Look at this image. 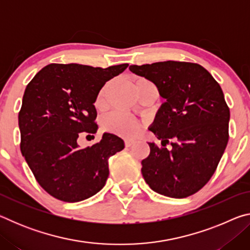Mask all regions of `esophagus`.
Masks as SVG:
<instances>
[{
  "instance_id": "1",
  "label": "esophagus",
  "mask_w": 250,
  "mask_h": 250,
  "mask_svg": "<svg viewBox=\"0 0 250 250\" xmlns=\"http://www.w3.org/2000/svg\"><path fill=\"white\" fill-rule=\"evenodd\" d=\"M134 140H130V139H129V140H125V146H132V145H134Z\"/></svg>"
}]
</instances>
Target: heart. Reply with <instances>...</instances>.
<instances>
[{"mask_svg": "<svg viewBox=\"0 0 250 250\" xmlns=\"http://www.w3.org/2000/svg\"><path fill=\"white\" fill-rule=\"evenodd\" d=\"M141 82H147V80L140 78L135 82V83ZM104 90L105 87L100 90L98 97H97V105L103 104ZM103 126L104 130L109 131V132L118 134L124 138H132L134 135H137L141 129V125L138 120H135L132 117L119 112L110 113L109 116L105 117L103 121Z\"/></svg>", "mask_w": 250, "mask_h": 250, "instance_id": "1", "label": "heart"}]
</instances>
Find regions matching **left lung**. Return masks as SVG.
<instances>
[{
    "label": "left lung",
    "instance_id": "1",
    "mask_svg": "<svg viewBox=\"0 0 250 250\" xmlns=\"http://www.w3.org/2000/svg\"><path fill=\"white\" fill-rule=\"evenodd\" d=\"M129 69L153 83L166 100L149 126L162 146L149 143L150 154L141 162L143 179L161 195H192L214 174L228 142L230 113L222 88L193 62L167 61Z\"/></svg>",
    "mask_w": 250,
    "mask_h": 250
}]
</instances>
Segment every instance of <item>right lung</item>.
<instances>
[{"label": "right lung", "mask_w": 250, "mask_h": 250, "mask_svg": "<svg viewBox=\"0 0 250 250\" xmlns=\"http://www.w3.org/2000/svg\"><path fill=\"white\" fill-rule=\"evenodd\" d=\"M128 66L50 64L27 84L19 113L21 151L39 184L57 200H87L104 186L109 158L124 150V140L104 132L84 149L77 140L82 132H97L99 91Z\"/></svg>", "instance_id": "add662e5"}]
</instances>
